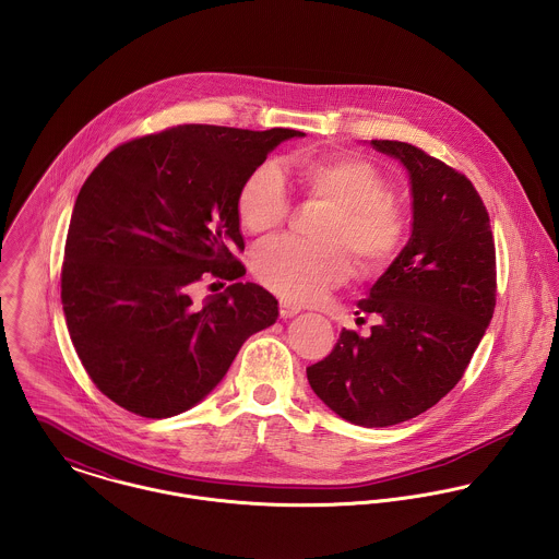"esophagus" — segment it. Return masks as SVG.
Wrapping results in <instances>:
<instances>
[{"mask_svg":"<svg viewBox=\"0 0 559 559\" xmlns=\"http://www.w3.org/2000/svg\"><path fill=\"white\" fill-rule=\"evenodd\" d=\"M278 312H281L283 319H289V317H294V314L300 312V307H298V305H292V302H287V300H281Z\"/></svg>","mask_w":559,"mask_h":559,"instance_id":"1","label":"esophagus"}]
</instances>
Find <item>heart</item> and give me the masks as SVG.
<instances>
[{
	"mask_svg": "<svg viewBox=\"0 0 559 559\" xmlns=\"http://www.w3.org/2000/svg\"><path fill=\"white\" fill-rule=\"evenodd\" d=\"M298 185L310 199L330 207L317 227L319 245L292 238L270 242L254 252L252 274L287 302L309 305L343 285L354 270L381 274L399 254L407 221L388 178L371 160L356 154H330L294 160ZM236 214L250 236H270L289 214V194L281 169L261 163L242 178Z\"/></svg>",
	"mask_w": 559,
	"mask_h": 559,
	"instance_id": "heart-1",
	"label": "heart"
}]
</instances>
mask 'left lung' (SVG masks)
<instances>
[{
	"instance_id": "1",
	"label": "left lung",
	"mask_w": 559,
	"mask_h": 559,
	"mask_svg": "<svg viewBox=\"0 0 559 559\" xmlns=\"http://www.w3.org/2000/svg\"><path fill=\"white\" fill-rule=\"evenodd\" d=\"M412 190V236L374 281L360 312L369 336L343 330L307 369L312 392L343 420L392 427L420 416L463 377L496 310V245L474 185L403 141H371Z\"/></svg>"
}]
</instances>
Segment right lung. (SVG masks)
<instances>
[{
	"label": "right lung",
	"mask_w": 559,
	"mask_h": 559,
	"mask_svg": "<svg viewBox=\"0 0 559 559\" xmlns=\"http://www.w3.org/2000/svg\"><path fill=\"white\" fill-rule=\"evenodd\" d=\"M292 128L185 124L109 152L74 201L62 265L66 325L96 388L143 418L203 401L276 298L234 257L245 250L236 192ZM205 273L234 280L191 305Z\"/></svg>",
	"instance_id": "1"
}]
</instances>
